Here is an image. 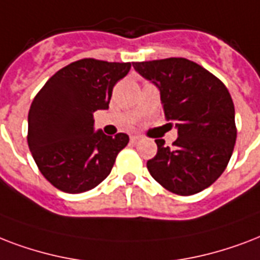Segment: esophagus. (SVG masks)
I'll return each instance as SVG.
<instances>
[{"instance_id": "obj_1", "label": "esophagus", "mask_w": 260, "mask_h": 260, "mask_svg": "<svg viewBox=\"0 0 260 260\" xmlns=\"http://www.w3.org/2000/svg\"><path fill=\"white\" fill-rule=\"evenodd\" d=\"M140 140H141V137H138V136L130 137V142H132V144H138V142H140Z\"/></svg>"}]
</instances>
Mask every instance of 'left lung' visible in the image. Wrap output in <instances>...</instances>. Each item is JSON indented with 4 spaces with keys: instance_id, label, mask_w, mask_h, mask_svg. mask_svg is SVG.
<instances>
[{
    "instance_id": "obj_1",
    "label": "left lung",
    "mask_w": 260,
    "mask_h": 260,
    "mask_svg": "<svg viewBox=\"0 0 260 260\" xmlns=\"http://www.w3.org/2000/svg\"><path fill=\"white\" fill-rule=\"evenodd\" d=\"M133 68L158 86L167 119L178 127L172 148L156 140L157 154L146 162L152 178L184 197L212 186L228 166L237 137L228 88L186 58L133 62Z\"/></svg>"
}]
</instances>
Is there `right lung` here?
Returning <instances> with one entry per match:
<instances>
[{
    "mask_svg": "<svg viewBox=\"0 0 260 260\" xmlns=\"http://www.w3.org/2000/svg\"><path fill=\"white\" fill-rule=\"evenodd\" d=\"M130 62L84 58L48 78L28 112L32 157L55 188L78 194L92 190L111 172L128 136L93 132V112L107 110L112 89Z\"/></svg>",
    "mask_w": 260,
    "mask_h": 260,
    "instance_id": "right-lung-1",
    "label": "right lung"
}]
</instances>
